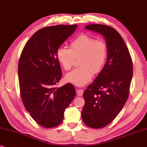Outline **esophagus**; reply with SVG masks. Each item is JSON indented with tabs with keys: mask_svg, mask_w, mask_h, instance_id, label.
<instances>
[{
	"mask_svg": "<svg viewBox=\"0 0 147 147\" xmlns=\"http://www.w3.org/2000/svg\"><path fill=\"white\" fill-rule=\"evenodd\" d=\"M77 95H79V96H82V95H83V90L81 89H77Z\"/></svg>",
	"mask_w": 147,
	"mask_h": 147,
	"instance_id": "1",
	"label": "esophagus"
}]
</instances>
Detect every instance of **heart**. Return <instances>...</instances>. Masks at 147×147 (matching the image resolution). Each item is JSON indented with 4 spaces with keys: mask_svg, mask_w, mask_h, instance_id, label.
<instances>
[{
    "mask_svg": "<svg viewBox=\"0 0 147 147\" xmlns=\"http://www.w3.org/2000/svg\"><path fill=\"white\" fill-rule=\"evenodd\" d=\"M107 45L103 41L95 40L87 36H80L70 44V49L61 46L58 49L56 56L65 70H69L75 58H81L77 68L65 75L66 82L77 86H83L91 81L94 73L99 72L106 61Z\"/></svg>",
    "mask_w": 147,
    "mask_h": 147,
    "instance_id": "1",
    "label": "heart"
}]
</instances>
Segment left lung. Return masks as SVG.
<instances>
[{
	"label": "left lung",
	"instance_id": "obj_1",
	"mask_svg": "<svg viewBox=\"0 0 147 147\" xmlns=\"http://www.w3.org/2000/svg\"><path fill=\"white\" fill-rule=\"evenodd\" d=\"M86 29L102 35L107 48V62L84 91L82 120L89 127L101 128L112 122L126 102L132 78V62L124 40L107 25L91 24Z\"/></svg>",
	"mask_w": 147,
	"mask_h": 147
}]
</instances>
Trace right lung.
Listing matches in <instances>:
<instances>
[{
	"label": "right lung",
	"instance_id": "1",
	"mask_svg": "<svg viewBox=\"0 0 147 147\" xmlns=\"http://www.w3.org/2000/svg\"><path fill=\"white\" fill-rule=\"evenodd\" d=\"M77 25H55L36 31L23 48L19 61L21 96L25 109L39 125L57 126L76 95L71 83L56 88L62 71L56 52Z\"/></svg>",
	"mask_w": 147,
	"mask_h": 147
}]
</instances>
